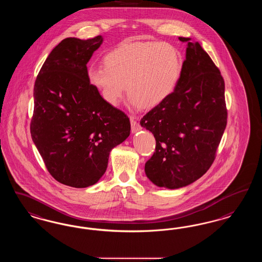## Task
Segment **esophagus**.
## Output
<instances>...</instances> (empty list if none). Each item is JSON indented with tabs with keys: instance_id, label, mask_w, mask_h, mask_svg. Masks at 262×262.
<instances>
[{
	"instance_id": "esophagus-1",
	"label": "esophagus",
	"mask_w": 262,
	"mask_h": 262,
	"mask_svg": "<svg viewBox=\"0 0 262 262\" xmlns=\"http://www.w3.org/2000/svg\"><path fill=\"white\" fill-rule=\"evenodd\" d=\"M129 120H130V126H132V133L138 132V130L140 129V126H139V124L137 123L136 117L130 116V117H129Z\"/></svg>"
}]
</instances>
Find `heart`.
<instances>
[{
	"label": "heart",
	"instance_id": "obj_1",
	"mask_svg": "<svg viewBox=\"0 0 262 262\" xmlns=\"http://www.w3.org/2000/svg\"><path fill=\"white\" fill-rule=\"evenodd\" d=\"M181 70L180 53L168 42H124L106 54L105 64H92L88 79L108 104H119L126 84L132 104L153 108L173 93Z\"/></svg>",
	"mask_w": 262,
	"mask_h": 262
}]
</instances>
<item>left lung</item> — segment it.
<instances>
[{
	"instance_id": "8db88e82",
	"label": "left lung",
	"mask_w": 262,
	"mask_h": 262,
	"mask_svg": "<svg viewBox=\"0 0 262 262\" xmlns=\"http://www.w3.org/2000/svg\"><path fill=\"white\" fill-rule=\"evenodd\" d=\"M178 39L187 42V49L178 84L140 121L156 139L145 164L147 178L168 189L186 186L208 171L227 124L220 69L199 42Z\"/></svg>"
}]
</instances>
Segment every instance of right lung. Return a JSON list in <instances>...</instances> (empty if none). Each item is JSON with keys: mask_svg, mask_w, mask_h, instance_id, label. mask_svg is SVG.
<instances>
[{"mask_svg": "<svg viewBox=\"0 0 262 262\" xmlns=\"http://www.w3.org/2000/svg\"><path fill=\"white\" fill-rule=\"evenodd\" d=\"M102 37L66 38L47 57L34 85L32 139L58 182L84 188L104 174L110 151L130 132L128 117L89 82L86 63Z\"/></svg>", "mask_w": 262, "mask_h": 262, "instance_id": "1", "label": "right lung"}]
</instances>
